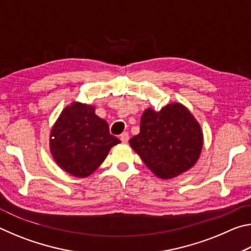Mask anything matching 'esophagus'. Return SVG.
Returning <instances> with one entry per match:
<instances>
[{"mask_svg": "<svg viewBox=\"0 0 251 251\" xmlns=\"http://www.w3.org/2000/svg\"><path fill=\"white\" fill-rule=\"evenodd\" d=\"M120 139H121V142L123 143V144H126V143H128V139H129V135H128V133H123L121 136H120Z\"/></svg>", "mask_w": 251, "mask_h": 251, "instance_id": "1", "label": "esophagus"}]
</instances>
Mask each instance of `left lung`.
Instances as JSON below:
<instances>
[{
	"label": "left lung",
	"instance_id": "left-lung-1",
	"mask_svg": "<svg viewBox=\"0 0 251 251\" xmlns=\"http://www.w3.org/2000/svg\"><path fill=\"white\" fill-rule=\"evenodd\" d=\"M129 144L157 177L169 179L196 164L202 148V131L184 105L174 103L159 112L147 108L141 118L139 134Z\"/></svg>",
	"mask_w": 251,
	"mask_h": 251
}]
</instances>
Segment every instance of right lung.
<instances>
[{"label": "right lung", "mask_w": 251, "mask_h": 251, "mask_svg": "<svg viewBox=\"0 0 251 251\" xmlns=\"http://www.w3.org/2000/svg\"><path fill=\"white\" fill-rule=\"evenodd\" d=\"M120 143L109 134L106 121L96 115L94 106L76 101L61 113L50 136V152L58 166L79 178L94 173Z\"/></svg>", "instance_id": "right-lung-1"}]
</instances>
